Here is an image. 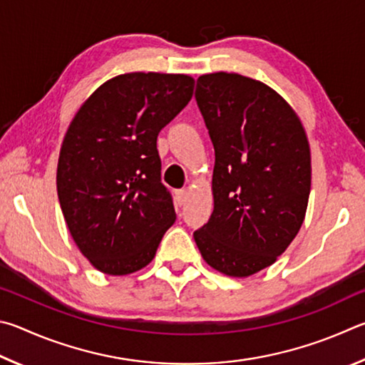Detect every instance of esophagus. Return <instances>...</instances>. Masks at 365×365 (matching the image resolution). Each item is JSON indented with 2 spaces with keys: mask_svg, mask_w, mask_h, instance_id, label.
Wrapping results in <instances>:
<instances>
[{
  "mask_svg": "<svg viewBox=\"0 0 365 365\" xmlns=\"http://www.w3.org/2000/svg\"><path fill=\"white\" fill-rule=\"evenodd\" d=\"M187 200V189H179L176 190V202L178 205H184Z\"/></svg>",
  "mask_w": 365,
  "mask_h": 365,
  "instance_id": "esophagus-1",
  "label": "esophagus"
}]
</instances>
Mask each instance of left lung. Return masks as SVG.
<instances>
[{
  "mask_svg": "<svg viewBox=\"0 0 365 365\" xmlns=\"http://www.w3.org/2000/svg\"><path fill=\"white\" fill-rule=\"evenodd\" d=\"M195 101L215 147V208L195 244L216 271L248 277L271 266L303 225L308 138L282 96L239 73L199 76Z\"/></svg>",
  "mask_w": 365,
  "mask_h": 365,
  "instance_id": "8db88e82",
  "label": "left lung"
}]
</instances>
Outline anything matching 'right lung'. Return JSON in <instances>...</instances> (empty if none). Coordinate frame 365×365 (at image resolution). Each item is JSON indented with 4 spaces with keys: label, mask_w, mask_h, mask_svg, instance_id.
I'll return each mask as SVG.
<instances>
[{
    "label": "right lung",
    "mask_w": 365,
    "mask_h": 365,
    "mask_svg": "<svg viewBox=\"0 0 365 365\" xmlns=\"http://www.w3.org/2000/svg\"><path fill=\"white\" fill-rule=\"evenodd\" d=\"M194 83L187 75H118L89 96L68 126L57 195L75 244L101 272L143 269L176 220L157 136L189 104Z\"/></svg>",
    "instance_id": "1"
}]
</instances>
